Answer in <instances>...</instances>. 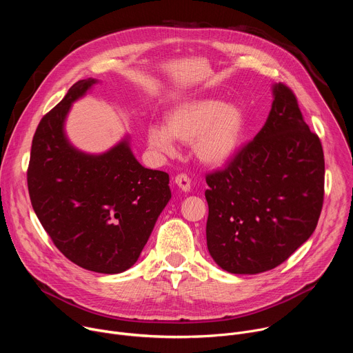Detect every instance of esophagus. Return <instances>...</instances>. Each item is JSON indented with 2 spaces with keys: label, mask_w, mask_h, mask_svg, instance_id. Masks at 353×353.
<instances>
[{
  "label": "esophagus",
  "mask_w": 353,
  "mask_h": 353,
  "mask_svg": "<svg viewBox=\"0 0 353 353\" xmlns=\"http://www.w3.org/2000/svg\"><path fill=\"white\" fill-rule=\"evenodd\" d=\"M174 183L183 190V191H190V185H191V180L185 173H180L174 177Z\"/></svg>",
  "instance_id": "esophagus-1"
}]
</instances>
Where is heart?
Segmentation results:
<instances>
[{
  "mask_svg": "<svg viewBox=\"0 0 353 353\" xmlns=\"http://www.w3.org/2000/svg\"><path fill=\"white\" fill-rule=\"evenodd\" d=\"M244 130L243 112L234 105L205 97L183 102L172 109L165 124H150L146 137L150 148L172 154L174 139L192 143L194 155L208 166L225 163L239 146Z\"/></svg>",
  "mask_w": 353,
  "mask_h": 353,
  "instance_id": "heart-1",
  "label": "heart"
}]
</instances>
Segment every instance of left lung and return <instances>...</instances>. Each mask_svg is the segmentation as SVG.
<instances>
[{
    "label": "left lung",
    "instance_id": "1",
    "mask_svg": "<svg viewBox=\"0 0 353 353\" xmlns=\"http://www.w3.org/2000/svg\"><path fill=\"white\" fill-rule=\"evenodd\" d=\"M324 152L293 90L274 85L268 119L222 170L207 174V245L232 274L286 261L314 232L324 201Z\"/></svg>",
    "mask_w": 353,
    "mask_h": 353
}]
</instances>
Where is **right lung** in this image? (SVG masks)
<instances>
[{
  "label": "right lung",
  "instance_id": "right-lung-1",
  "mask_svg": "<svg viewBox=\"0 0 353 353\" xmlns=\"http://www.w3.org/2000/svg\"><path fill=\"white\" fill-rule=\"evenodd\" d=\"M96 83H74L43 116L32 141L28 188L32 207L54 245L74 264L119 274L132 267L172 196L169 174L145 169L128 141L86 155L64 135L71 103Z\"/></svg>",
  "mask_w": 353,
  "mask_h": 353
}]
</instances>
